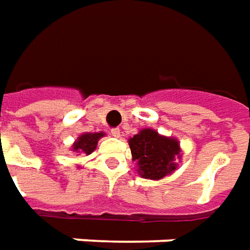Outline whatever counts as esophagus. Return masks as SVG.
<instances>
[{"label": "esophagus", "instance_id": "esophagus-1", "mask_svg": "<svg viewBox=\"0 0 250 250\" xmlns=\"http://www.w3.org/2000/svg\"><path fill=\"white\" fill-rule=\"evenodd\" d=\"M111 135H112V137H115V138H119L120 137V130H119V128H112V130H111Z\"/></svg>", "mask_w": 250, "mask_h": 250}]
</instances>
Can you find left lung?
<instances>
[{
  "label": "left lung",
  "mask_w": 250,
  "mask_h": 250,
  "mask_svg": "<svg viewBox=\"0 0 250 250\" xmlns=\"http://www.w3.org/2000/svg\"><path fill=\"white\" fill-rule=\"evenodd\" d=\"M132 161L142 179L161 180L177 169L181 160L179 139L158 134L153 128H142L128 139Z\"/></svg>",
  "instance_id": "left-lung-1"
}]
</instances>
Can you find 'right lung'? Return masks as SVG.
Instances as JSON below:
<instances>
[{
    "label": "right lung",
    "instance_id": "obj_1",
    "mask_svg": "<svg viewBox=\"0 0 250 250\" xmlns=\"http://www.w3.org/2000/svg\"><path fill=\"white\" fill-rule=\"evenodd\" d=\"M105 137V132H83L77 138L74 143L71 145V151L76 154H92L97 147V143L101 138Z\"/></svg>",
    "mask_w": 250,
    "mask_h": 250
}]
</instances>
